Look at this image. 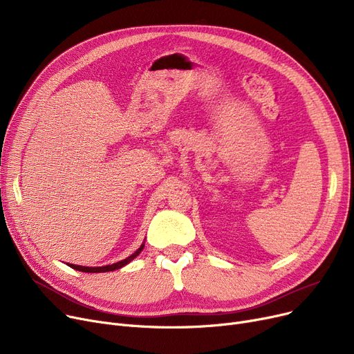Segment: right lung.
Wrapping results in <instances>:
<instances>
[{
    "label": "right lung",
    "instance_id": "obj_1",
    "mask_svg": "<svg viewBox=\"0 0 354 354\" xmlns=\"http://www.w3.org/2000/svg\"><path fill=\"white\" fill-rule=\"evenodd\" d=\"M143 248H145V243L139 247V250H136V252H133L130 257L122 259V261H119V263L111 264V266H104V267H83V266H74V264H67V266L71 267V268H74V270H77V271H82V272H106V271H115V270H119V268L124 267L126 264H129L130 261H132V259H135V258L142 252Z\"/></svg>",
    "mask_w": 354,
    "mask_h": 354
}]
</instances>
